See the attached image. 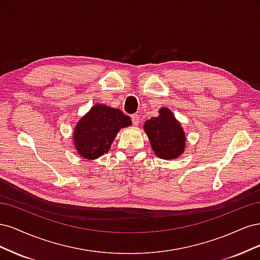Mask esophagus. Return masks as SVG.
<instances>
[{"label":"esophagus","instance_id":"1","mask_svg":"<svg viewBox=\"0 0 260 260\" xmlns=\"http://www.w3.org/2000/svg\"><path fill=\"white\" fill-rule=\"evenodd\" d=\"M131 120H132L133 124L138 125L140 123V116L139 115H132L131 116Z\"/></svg>","mask_w":260,"mask_h":260}]
</instances>
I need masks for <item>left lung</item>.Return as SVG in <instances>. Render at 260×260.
I'll return each mask as SVG.
<instances>
[{
  "instance_id": "left-lung-1",
  "label": "left lung",
  "mask_w": 260,
  "mask_h": 260,
  "mask_svg": "<svg viewBox=\"0 0 260 260\" xmlns=\"http://www.w3.org/2000/svg\"><path fill=\"white\" fill-rule=\"evenodd\" d=\"M144 130L151 141L152 148L159 158H177L183 153L184 132L168 108H161L158 117L148 119L144 123Z\"/></svg>"
}]
</instances>
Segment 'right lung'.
Returning a JSON list of instances; mask_svg holds the SVG:
<instances>
[{
	"label": "right lung",
	"instance_id": "add662e5",
	"mask_svg": "<svg viewBox=\"0 0 260 260\" xmlns=\"http://www.w3.org/2000/svg\"><path fill=\"white\" fill-rule=\"evenodd\" d=\"M131 124L130 117L120 109L103 104L93 106L78 122L74 132L78 154L85 159H95L111 148L117 132Z\"/></svg>",
	"mask_w": 260,
	"mask_h": 260
}]
</instances>
